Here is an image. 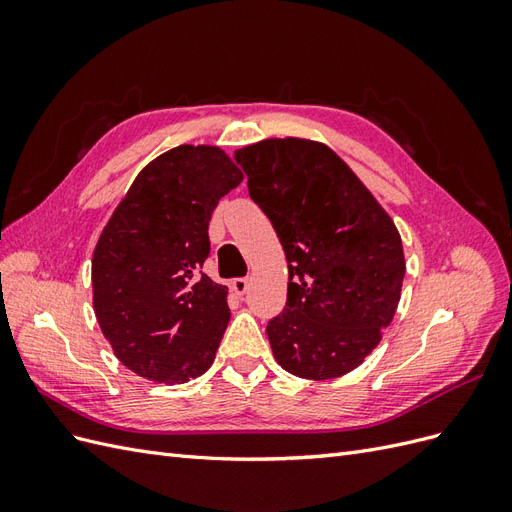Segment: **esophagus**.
I'll list each match as a JSON object with an SVG mask.
<instances>
[{
    "mask_svg": "<svg viewBox=\"0 0 512 512\" xmlns=\"http://www.w3.org/2000/svg\"><path fill=\"white\" fill-rule=\"evenodd\" d=\"M247 286H250V280H247V277H237V280H232V282H230L232 292L239 294V297H241V294H245Z\"/></svg>",
    "mask_w": 512,
    "mask_h": 512,
    "instance_id": "1",
    "label": "esophagus"
}]
</instances>
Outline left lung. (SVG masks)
<instances>
[{"label":"left lung","mask_w":512,"mask_h":512,"mask_svg":"<svg viewBox=\"0 0 512 512\" xmlns=\"http://www.w3.org/2000/svg\"><path fill=\"white\" fill-rule=\"evenodd\" d=\"M235 160L288 260L286 307L267 324L273 356L307 380L348 374L380 344L399 303L406 260L393 220L322 143L267 138Z\"/></svg>","instance_id":"8db88e82"}]
</instances>
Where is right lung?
Returning a JSON list of instances; mask_svg holds the SVG:
<instances>
[{"instance_id":"1","label":"right lung","mask_w":512,"mask_h":512,"mask_svg":"<svg viewBox=\"0 0 512 512\" xmlns=\"http://www.w3.org/2000/svg\"><path fill=\"white\" fill-rule=\"evenodd\" d=\"M243 173L220 147L179 145L149 162L91 260L96 318L117 359L153 382L203 376L228 327V288L203 271L209 220Z\"/></svg>"}]
</instances>
